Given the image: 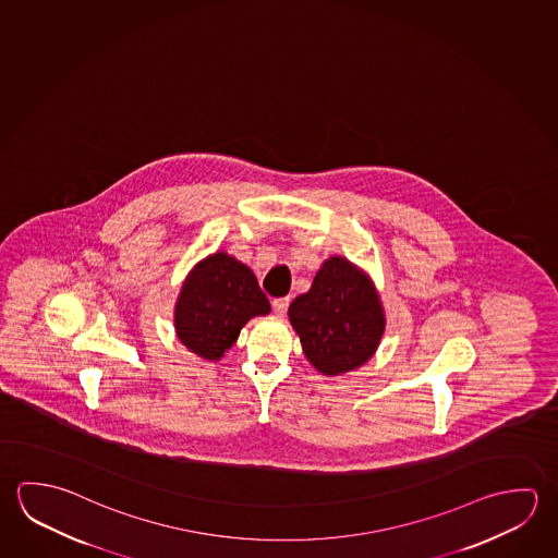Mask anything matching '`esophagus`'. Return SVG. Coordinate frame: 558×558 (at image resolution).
Listing matches in <instances>:
<instances>
[{
    "mask_svg": "<svg viewBox=\"0 0 558 558\" xmlns=\"http://www.w3.org/2000/svg\"><path fill=\"white\" fill-rule=\"evenodd\" d=\"M288 305H290V298H276L272 310L278 317H283V313L288 312Z\"/></svg>",
    "mask_w": 558,
    "mask_h": 558,
    "instance_id": "1",
    "label": "esophagus"
}]
</instances>
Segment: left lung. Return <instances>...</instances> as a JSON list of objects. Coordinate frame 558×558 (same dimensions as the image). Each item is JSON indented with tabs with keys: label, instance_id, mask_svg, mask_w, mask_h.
Instances as JSON below:
<instances>
[{
	"label": "left lung",
	"instance_id": "left-lung-1",
	"mask_svg": "<svg viewBox=\"0 0 558 558\" xmlns=\"http://www.w3.org/2000/svg\"><path fill=\"white\" fill-rule=\"evenodd\" d=\"M303 354L323 376L356 371L378 351L386 329L380 293L371 276L344 256H329L310 292L288 307Z\"/></svg>",
	"mask_w": 558,
	"mask_h": 558
}]
</instances>
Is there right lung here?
<instances>
[{
  "mask_svg": "<svg viewBox=\"0 0 558 558\" xmlns=\"http://www.w3.org/2000/svg\"><path fill=\"white\" fill-rule=\"evenodd\" d=\"M270 313V302L248 266L217 251L199 260L178 293V341L204 361L216 362L239 339L246 323Z\"/></svg>",
  "mask_w": 558,
  "mask_h": 558,
  "instance_id": "add662e5",
  "label": "right lung"
}]
</instances>
